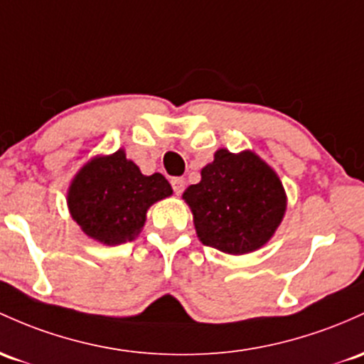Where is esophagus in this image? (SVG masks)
I'll return each instance as SVG.
<instances>
[{"instance_id":"1","label":"esophagus","mask_w":364,"mask_h":364,"mask_svg":"<svg viewBox=\"0 0 364 364\" xmlns=\"http://www.w3.org/2000/svg\"><path fill=\"white\" fill-rule=\"evenodd\" d=\"M171 185H173V190L176 195H181L183 190H185V181H183L181 178H174L173 181H171Z\"/></svg>"}]
</instances>
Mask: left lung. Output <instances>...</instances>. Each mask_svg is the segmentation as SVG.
Wrapping results in <instances>:
<instances>
[{"instance_id":"left-lung-1","label":"left lung","mask_w":364,"mask_h":364,"mask_svg":"<svg viewBox=\"0 0 364 364\" xmlns=\"http://www.w3.org/2000/svg\"><path fill=\"white\" fill-rule=\"evenodd\" d=\"M200 183L183 193L203 245L243 255L264 247L287 213V193L277 171L252 150L219 149L202 167Z\"/></svg>"}]
</instances>
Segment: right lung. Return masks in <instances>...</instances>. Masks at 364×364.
Instances as JSON below:
<instances>
[{"label":"right lung","instance_id":"add662e5","mask_svg":"<svg viewBox=\"0 0 364 364\" xmlns=\"http://www.w3.org/2000/svg\"><path fill=\"white\" fill-rule=\"evenodd\" d=\"M171 195L173 188L161 173L141 174L119 149L97 155L77 171L67 190V207L87 237L121 245L141 233L150 207Z\"/></svg>","mask_w":364,"mask_h":364}]
</instances>
